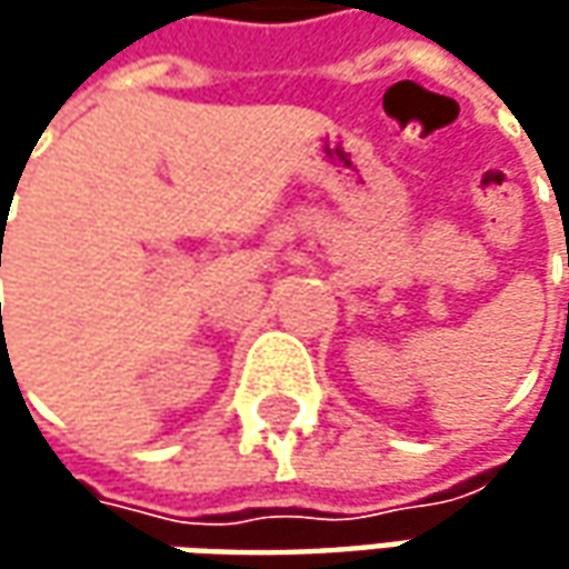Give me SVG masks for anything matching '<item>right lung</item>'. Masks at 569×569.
Segmentation results:
<instances>
[{"label":"right lung","mask_w":569,"mask_h":569,"mask_svg":"<svg viewBox=\"0 0 569 569\" xmlns=\"http://www.w3.org/2000/svg\"><path fill=\"white\" fill-rule=\"evenodd\" d=\"M0 247H2V243H0ZM0 266H2V259H0Z\"/></svg>","instance_id":"right-lung-1"}]
</instances>
